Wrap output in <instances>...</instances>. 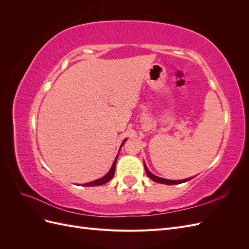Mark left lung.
Listing matches in <instances>:
<instances>
[{"label": "left lung", "instance_id": "1", "mask_svg": "<svg viewBox=\"0 0 249 249\" xmlns=\"http://www.w3.org/2000/svg\"><path fill=\"white\" fill-rule=\"evenodd\" d=\"M144 168H145V171H146V175L152 178L153 180H155V182H158V183H162V184H167V185H177V184H180V183H185L187 182V180H189L190 178H186V179H180V180H172V179H166V178H159V177H156L155 175H153L152 172H150L147 167L145 166L144 164Z\"/></svg>", "mask_w": 249, "mask_h": 249}]
</instances>
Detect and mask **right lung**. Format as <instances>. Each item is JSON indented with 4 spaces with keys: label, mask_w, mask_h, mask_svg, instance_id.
Wrapping results in <instances>:
<instances>
[{
    "label": "right lung",
    "mask_w": 249,
    "mask_h": 249,
    "mask_svg": "<svg viewBox=\"0 0 249 249\" xmlns=\"http://www.w3.org/2000/svg\"><path fill=\"white\" fill-rule=\"evenodd\" d=\"M124 141H125V140H124ZM123 144H124V143H123ZM123 144H122V146H123ZM116 159H117V158H116ZM116 159L114 160V162H113L112 167H111V169L109 170V172L107 173L106 176L103 177L102 178L95 179V180H93V182H90V183L84 184L83 186H87V187H90V186H101V185H104V184H106L107 182H109V180L113 178V176H114V172H115V165H116Z\"/></svg>",
    "instance_id": "add662e5"
}]
</instances>
